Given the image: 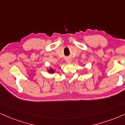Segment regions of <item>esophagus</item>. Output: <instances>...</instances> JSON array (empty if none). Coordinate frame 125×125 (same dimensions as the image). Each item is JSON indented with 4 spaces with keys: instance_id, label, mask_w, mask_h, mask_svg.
<instances>
[{
    "instance_id": "1",
    "label": "esophagus",
    "mask_w": 125,
    "mask_h": 125,
    "mask_svg": "<svg viewBox=\"0 0 125 125\" xmlns=\"http://www.w3.org/2000/svg\"><path fill=\"white\" fill-rule=\"evenodd\" d=\"M66 61L67 62V63H70L71 62H72V59H71L70 58H67V59H66Z\"/></svg>"
}]
</instances>
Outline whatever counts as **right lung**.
Here are the masks:
<instances>
[{"label": "right lung", "mask_w": 125, "mask_h": 125, "mask_svg": "<svg viewBox=\"0 0 125 125\" xmlns=\"http://www.w3.org/2000/svg\"><path fill=\"white\" fill-rule=\"evenodd\" d=\"M49 72H51V73H53V70H49Z\"/></svg>", "instance_id": "add662e5"}]
</instances>
